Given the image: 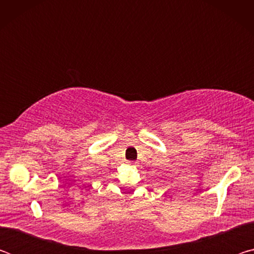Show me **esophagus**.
Wrapping results in <instances>:
<instances>
[{
    "label": "esophagus",
    "mask_w": 254,
    "mask_h": 254,
    "mask_svg": "<svg viewBox=\"0 0 254 254\" xmlns=\"http://www.w3.org/2000/svg\"><path fill=\"white\" fill-rule=\"evenodd\" d=\"M127 163L128 166H136V162L135 161H127Z\"/></svg>",
    "instance_id": "obj_1"
}]
</instances>
